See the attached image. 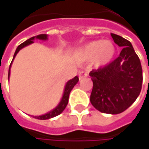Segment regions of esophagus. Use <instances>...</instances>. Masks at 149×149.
Here are the masks:
<instances>
[{"mask_svg":"<svg viewBox=\"0 0 149 149\" xmlns=\"http://www.w3.org/2000/svg\"><path fill=\"white\" fill-rule=\"evenodd\" d=\"M87 76H88V73H86V72H78V77H79L80 80L84 78V77H86Z\"/></svg>","mask_w":149,"mask_h":149,"instance_id":"esophagus-1","label":"esophagus"}]
</instances>
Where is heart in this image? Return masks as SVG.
I'll return each instance as SVG.
<instances>
[{
    "label": "heart",
    "instance_id": "b5f03b06",
    "mask_svg": "<svg viewBox=\"0 0 149 149\" xmlns=\"http://www.w3.org/2000/svg\"><path fill=\"white\" fill-rule=\"evenodd\" d=\"M116 54V47L109 40H94L80 47L76 57L81 61L93 59L95 65H103L108 64Z\"/></svg>",
    "mask_w": 149,
    "mask_h": 149
}]
</instances>
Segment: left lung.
<instances>
[{"instance_id": "left-lung-1", "label": "left lung", "mask_w": 149, "mask_h": 149, "mask_svg": "<svg viewBox=\"0 0 149 149\" xmlns=\"http://www.w3.org/2000/svg\"><path fill=\"white\" fill-rule=\"evenodd\" d=\"M111 37L123 50L114 61L90 72L91 103L102 113L115 115L126 110L140 95L142 68L131 43L115 33Z\"/></svg>"}]
</instances>
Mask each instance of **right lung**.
Returning a JSON list of instances; mask_svg holds the SVG:
<instances>
[{"instance_id":"right-lung-1","label":"right lung","mask_w":149,"mask_h":149,"mask_svg":"<svg viewBox=\"0 0 149 149\" xmlns=\"http://www.w3.org/2000/svg\"><path fill=\"white\" fill-rule=\"evenodd\" d=\"M35 39H38V40H47V34H40V35H37V36H34V37H32L30 38L29 40H26L25 42H23L22 44L19 45L16 49L15 52V55H14V58H15L16 54L19 52V51L20 49H22L23 47L26 46V45H30L32 43H33V40ZM13 58V60H14ZM13 60L10 64V66H9V70H8V78H9V76H10V67H11V65L13 63ZM78 82V77L76 76L74 78L69 80L66 84H65V91H64V94H63V97H62V99L60 101V103L58 104V105L53 109L52 110H51L50 112L46 113L45 115H42V116H34L36 119H39V120H46V119H50V118H52L54 116H58L59 114H61L64 109H65L66 105L68 104V101H69V95H70V92L72 91V90L73 89L75 85L77 84V83Z\"/></svg>"}]
</instances>
